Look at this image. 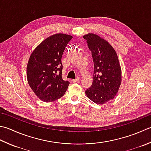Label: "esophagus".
I'll list each match as a JSON object with an SVG mask.
<instances>
[{"mask_svg": "<svg viewBox=\"0 0 151 151\" xmlns=\"http://www.w3.org/2000/svg\"><path fill=\"white\" fill-rule=\"evenodd\" d=\"M80 80H81V78H80V77H77L76 79L72 80V81H73V82H76L80 81Z\"/></svg>", "mask_w": 151, "mask_h": 151, "instance_id": "1", "label": "esophagus"}]
</instances>
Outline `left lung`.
<instances>
[{
    "label": "left lung",
    "instance_id": "1",
    "mask_svg": "<svg viewBox=\"0 0 151 151\" xmlns=\"http://www.w3.org/2000/svg\"><path fill=\"white\" fill-rule=\"evenodd\" d=\"M91 50L94 63L93 83L85 91L96 104L103 105L113 99L122 82V70L119 58L108 41L93 33L83 36Z\"/></svg>",
    "mask_w": 151,
    "mask_h": 151
}]
</instances>
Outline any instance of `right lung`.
Returning a JSON list of instances; mask_svg holds the SVG:
<instances>
[{"label":"right lung","instance_id":"add662e5","mask_svg":"<svg viewBox=\"0 0 151 151\" xmlns=\"http://www.w3.org/2000/svg\"><path fill=\"white\" fill-rule=\"evenodd\" d=\"M72 36L58 33L44 40L32 52L27 65L29 86L38 99L54 101L63 96L69 85L62 78L61 57Z\"/></svg>","mask_w":151,"mask_h":151}]
</instances>
